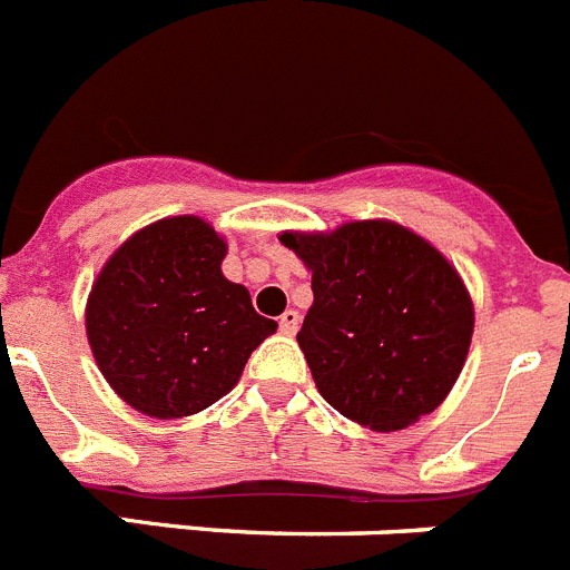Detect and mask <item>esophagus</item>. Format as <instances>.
I'll list each match as a JSON object with an SVG mask.
<instances>
[{
    "mask_svg": "<svg viewBox=\"0 0 570 570\" xmlns=\"http://www.w3.org/2000/svg\"><path fill=\"white\" fill-rule=\"evenodd\" d=\"M299 314H296V311H285V314L279 316V331L285 336H294L296 331H299Z\"/></svg>",
    "mask_w": 570,
    "mask_h": 570,
    "instance_id": "1",
    "label": "esophagus"
}]
</instances>
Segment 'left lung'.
<instances>
[{
	"mask_svg": "<svg viewBox=\"0 0 570 570\" xmlns=\"http://www.w3.org/2000/svg\"><path fill=\"white\" fill-rule=\"evenodd\" d=\"M311 271L314 305L296 334L322 400L371 431H402L445 402L473 336L460 271L391 219L282 230Z\"/></svg>",
	"mask_w": 570,
	"mask_h": 570,
	"instance_id": "left-lung-1",
	"label": "left lung"
}]
</instances>
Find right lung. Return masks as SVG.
Returning <instances> with one entry per match:
<instances>
[{
	"instance_id": "1",
	"label": "right lung",
	"mask_w": 570,
	"mask_h": 570,
	"mask_svg": "<svg viewBox=\"0 0 570 570\" xmlns=\"http://www.w3.org/2000/svg\"><path fill=\"white\" fill-rule=\"evenodd\" d=\"M228 242L203 216H165L119 245L90 285L85 334L116 396L154 420L223 400L276 331L225 279Z\"/></svg>"
}]
</instances>
